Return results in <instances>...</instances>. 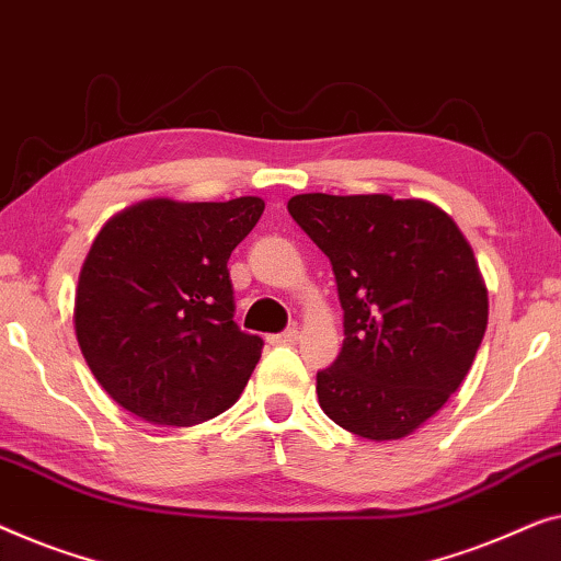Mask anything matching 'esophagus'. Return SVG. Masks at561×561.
Instances as JSON below:
<instances>
[{"label": "esophagus", "instance_id": "34e87169", "mask_svg": "<svg viewBox=\"0 0 561 561\" xmlns=\"http://www.w3.org/2000/svg\"><path fill=\"white\" fill-rule=\"evenodd\" d=\"M299 341V330L297 328H289V330H284V333H279V335H272V343H297Z\"/></svg>", "mask_w": 561, "mask_h": 561}]
</instances>
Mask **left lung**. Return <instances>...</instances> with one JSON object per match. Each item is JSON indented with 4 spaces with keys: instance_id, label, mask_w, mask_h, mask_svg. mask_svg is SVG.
<instances>
[{
    "instance_id": "8db88e82",
    "label": "left lung",
    "mask_w": 561,
    "mask_h": 561,
    "mask_svg": "<svg viewBox=\"0 0 561 561\" xmlns=\"http://www.w3.org/2000/svg\"><path fill=\"white\" fill-rule=\"evenodd\" d=\"M289 216L330 259L343 307L341 356L318 401L353 435L401 439L460 389L488 325L468 239L439 205L386 193H305Z\"/></svg>"
}]
</instances>
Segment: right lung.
Returning a JSON list of instances; mask_svg holds the SVG:
<instances>
[{
    "label": "right lung",
    "instance_id": "obj_1",
    "mask_svg": "<svg viewBox=\"0 0 561 561\" xmlns=\"http://www.w3.org/2000/svg\"><path fill=\"white\" fill-rule=\"evenodd\" d=\"M264 213L149 198L112 216L76 287V337L91 374L126 412L193 427L236 404L264 341L233 322L228 256Z\"/></svg>",
    "mask_w": 561,
    "mask_h": 561
}]
</instances>
